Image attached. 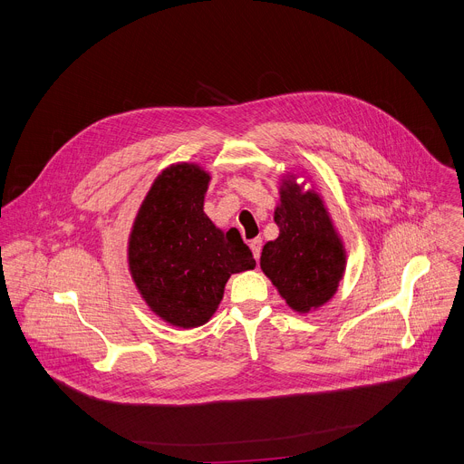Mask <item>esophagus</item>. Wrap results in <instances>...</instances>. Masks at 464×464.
<instances>
[{
  "label": "esophagus",
  "instance_id": "esophagus-1",
  "mask_svg": "<svg viewBox=\"0 0 464 464\" xmlns=\"http://www.w3.org/2000/svg\"><path fill=\"white\" fill-rule=\"evenodd\" d=\"M249 247H251V253H253L255 260H258V256H260V247H262V238H253V240L249 242Z\"/></svg>",
  "mask_w": 464,
  "mask_h": 464
}]
</instances>
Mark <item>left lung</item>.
Instances as JSON below:
<instances>
[{"mask_svg": "<svg viewBox=\"0 0 464 464\" xmlns=\"http://www.w3.org/2000/svg\"><path fill=\"white\" fill-rule=\"evenodd\" d=\"M274 218L279 237L264 244L260 270L294 312H315L336 295L343 281L345 242L323 196L299 172L281 176Z\"/></svg>", "mask_w": 464, "mask_h": 464, "instance_id": "8db88e82", "label": "left lung"}]
</instances>
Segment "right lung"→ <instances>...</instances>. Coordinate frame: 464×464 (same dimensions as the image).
I'll return each instance as SVG.
<instances>
[{
    "instance_id": "add662e5",
    "label": "right lung",
    "mask_w": 464,
    "mask_h": 464,
    "mask_svg": "<svg viewBox=\"0 0 464 464\" xmlns=\"http://www.w3.org/2000/svg\"><path fill=\"white\" fill-rule=\"evenodd\" d=\"M211 174L198 163H172L150 185L131 224L126 262L152 314L176 328L206 324L233 274L255 258L237 229L204 213Z\"/></svg>"
}]
</instances>
